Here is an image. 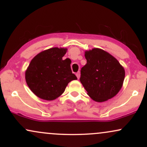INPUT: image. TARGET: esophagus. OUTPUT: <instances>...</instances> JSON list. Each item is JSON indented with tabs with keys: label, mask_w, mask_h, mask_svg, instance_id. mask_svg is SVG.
Wrapping results in <instances>:
<instances>
[{
	"label": "esophagus",
	"mask_w": 147,
	"mask_h": 147,
	"mask_svg": "<svg viewBox=\"0 0 147 147\" xmlns=\"http://www.w3.org/2000/svg\"><path fill=\"white\" fill-rule=\"evenodd\" d=\"M76 76H77V79H79L80 78V72H77V73H76Z\"/></svg>",
	"instance_id": "esophagus-1"
}]
</instances>
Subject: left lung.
<instances>
[{"label":"left lung","mask_w":147,"mask_h":147,"mask_svg":"<svg viewBox=\"0 0 147 147\" xmlns=\"http://www.w3.org/2000/svg\"><path fill=\"white\" fill-rule=\"evenodd\" d=\"M87 63L81 70L80 82L97 102L113 98L122 88L125 70L113 56L100 48L85 51Z\"/></svg>","instance_id":"left-lung-1"}]
</instances>
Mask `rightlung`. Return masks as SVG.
Returning a JSON list of instances; mask_svg holds the SVG:
<instances>
[{"label":"right lung","instance_id":"obj_1","mask_svg":"<svg viewBox=\"0 0 147 147\" xmlns=\"http://www.w3.org/2000/svg\"><path fill=\"white\" fill-rule=\"evenodd\" d=\"M67 48L43 50L32 59L25 70V81L35 95L52 101L63 94L69 82L77 79L72 74L70 59L63 60Z\"/></svg>","mask_w":147,"mask_h":147}]
</instances>
